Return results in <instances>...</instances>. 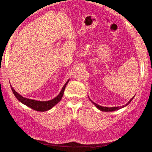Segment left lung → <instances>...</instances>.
Here are the masks:
<instances>
[{"mask_svg":"<svg viewBox=\"0 0 152 152\" xmlns=\"http://www.w3.org/2000/svg\"><path fill=\"white\" fill-rule=\"evenodd\" d=\"M133 98H134V97H132V98L130 99L129 102L126 104V105H127L129 103H130L131 101L133 99ZM90 100H91V99H90ZM91 102H92L91 100ZM92 103H93L96 106V107H97L99 110H100L101 111H103V112H113V111H115V110L121 109V108H123V107H126V105H125V106H122V107H102V106H99V105L97 104L96 103H94L93 102H92Z\"/></svg>","mask_w":152,"mask_h":152,"instance_id":"left-lung-1","label":"left lung"}]
</instances>
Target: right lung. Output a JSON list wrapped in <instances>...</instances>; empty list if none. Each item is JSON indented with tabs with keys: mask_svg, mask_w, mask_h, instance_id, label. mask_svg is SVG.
<instances>
[{
	"mask_svg": "<svg viewBox=\"0 0 152 152\" xmlns=\"http://www.w3.org/2000/svg\"><path fill=\"white\" fill-rule=\"evenodd\" d=\"M68 81L69 80L66 82V84L64 85L61 92L56 98L51 100L45 101V102H40V101H37V100L31 99L23 97L22 96H21L20 94H18L16 91H15V90L12 88V86H11V87L13 94H15L17 99L19 100L21 103L25 104L26 106H27V107L31 108V109L36 110V111L45 112V111H48V110L50 109H51L54 106L56 105L58 102H59V101L61 99L63 96L64 91H65V89L68 84Z\"/></svg>",
	"mask_w": 152,
	"mask_h": 152,
	"instance_id": "right-lung-1",
	"label": "right lung"
}]
</instances>
